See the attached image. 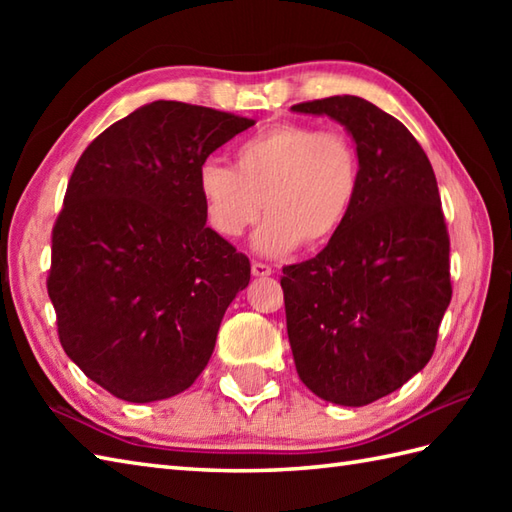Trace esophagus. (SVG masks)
Returning a JSON list of instances; mask_svg holds the SVG:
<instances>
[{
	"label": "esophagus",
	"mask_w": 512,
	"mask_h": 512,
	"mask_svg": "<svg viewBox=\"0 0 512 512\" xmlns=\"http://www.w3.org/2000/svg\"><path fill=\"white\" fill-rule=\"evenodd\" d=\"M250 270H253L255 277H268V275H273V268H270V266L264 264V262H253V266H250Z\"/></svg>",
	"instance_id": "1"
}]
</instances>
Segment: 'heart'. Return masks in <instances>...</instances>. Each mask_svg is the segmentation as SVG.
Wrapping results in <instances>:
<instances>
[{
  "label": "heart",
  "mask_w": 512,
  "mask_h": 512,
  "mask_svg": "<svg viewBox=\"0 0 512 512\" xmlns=\"http://www.w3.org/2000/svg\"><path fill=\"white\" fill-rule=\"evenodd\" d=\"M361 189V154L350 134L281 123L244 138L233 167L204 162L198 193L206 222L239 237L268 213L255 235L259 253L284 255L299 244L321 248L343 231Z\"/></svg>",
  "instance_id": "obj_1"
}]
</instances>
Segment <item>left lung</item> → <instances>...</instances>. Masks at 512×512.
Instances as JSON below:
<instances>
[{"mask_svg": "<svg viewBox=\"0 0 512 512\" xmlns=\"http://www.w3.org/2000/svg\"><path fill=\"white\" fill-rule=\"evenodd\" d=\"M347 127L361 189L343 231L308 262L284 266L288 341L312 394L363 407L431 361L453 295L436 173L398 118L358 96L292 105Z\"/></svg>", "mask_w": 512, "mask_h": 512, "instance_id": "left-lung-1", "label": "left lung"}]
</instances>
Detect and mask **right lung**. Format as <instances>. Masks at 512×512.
I'll list each match as a JSON object with an SVG mask.
<instances>
[{"label": "right lung", "mask_w": 512, "mask_h": 512, "mask_svg": "<svg viewBox=\"0 0 512 512\" xmlns=\"http://www.w3.org/2000/svg\"><path fill=\"white\" fill-rule=\"evenodd\" d=\"M255 121L154 101L83 151L52 228L48 295L61 347L112 396L180 394L209 363L244 253L206 226L198 171Z\"/></svg>", "instance_id": "right-lung-1"}]
</instances>
